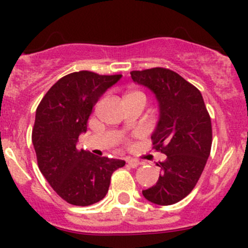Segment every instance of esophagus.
<instances>
[{
    "instance_id": "34e87169",
    "label": "esophagus",
    "mask_w": 248,
    "mask_h": 248,
    "mask_svg": "<svg viewBox=\"0 0 248 248\" xmlns=\"http://www.w3.org/2000/svg\"><path fill=\"white\" fill-rule=\"evenodd\" d=\"M127 163H128V166L131 167V168H137V167L140 164V162L136 158H129V159H127Z\"/></svg>"
}]
</instances>
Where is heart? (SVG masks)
Masks as SVG:
<instances>
[{"mask_svg":"<svg viewBox=\"0 0 248 248\" xmlns=\"http://www.w3.org/2000/svg\"><path fill=\"white\" fill-rule=\"evenodd\" d=\"M133 93H138V92H129L128 94H133ZM128 94H127V96H128Z\"/></svg>","mask_w":248,"mask_h":248,"instance_id":"b5f03b06","label":"heart"}]
</instances>
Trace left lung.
I'll use <instances>...</instances> for the list:
<instances>
[{"instance_id": "left-lung-1", "label": "left lung", "mask_w": 248, "mask_h": 248, "mask_svg": "<svg viewBox=\"0 0 248 248\" xmlns=\"http://www.w3.org/2000/svg\"><path fill=\"white\" fill-rule=\"evenodd\" d=\"M131 76L158 102V122L151 139L155 149L167 156L158 164V181L142 196L157 205L175 204L191 193L210 156V115L201 91L170 69L157 67Z\"/></svg>"}]
</instances>
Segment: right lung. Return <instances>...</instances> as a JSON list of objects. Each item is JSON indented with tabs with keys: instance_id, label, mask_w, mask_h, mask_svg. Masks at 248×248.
Wrapping results in <instances>:
<instances>
[{
	"instance_id": "right-lung-1",
	"label": "right lung",
	"mask_w": 248,
	"mask_h": 248,
	"mask_svg": "<svg viewBox=\"0 0 248 248\" xmlns=\"http://www.w3.org/2000/svg\"><path fill=\"white\" fill-rule=\"evenodd\" d=\"M121 77L74 72L55 82L36 110L32 142L39 170L69 204L87 206L102 201L112 172L126 163L77 146L94 104Z\"/></svg>"
}]
</instances>
